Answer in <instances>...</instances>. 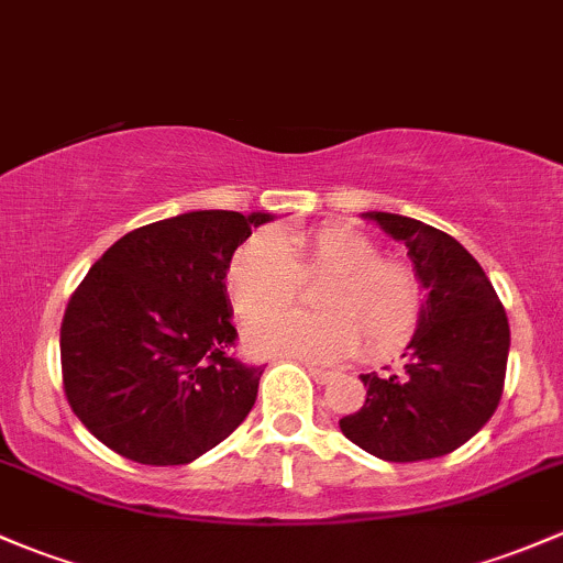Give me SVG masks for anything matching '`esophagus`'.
<instances>
[{
	"mask_svg": "<svg viewBox=\"0 0 563 563\" xmlns=\"http://www.w3.org/2000/svg\"><path fill=\"white\" fill-rule=\"evenodd\" d=\"M306 371H309V376L317 382V385H324V382L333 379V371L320 368V366H311V363H306Z\"/></svg>",
	"mask_w": 563,
	"mask_h": 563,
	"instance_id": "1",
	"label": "esophagus"
}]
</instances>
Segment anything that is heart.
<instances>
[{
	"mask_svg": "<svg viewBox=\"0 0 563 563\" xmlns=\"http://www.w3.org/2000/svg\"><path fill=\"white\" fill-rule=\"evenodd\" d=\"M325 279L316 294L322 316L277 312L249 324L246 341L263 355L328 363L350 355L382 357L409 341L420 317V279L411 265L382 257L379 246L350 224H322L292 235H254L228 265L235 314L283 308L300 283Z\"/></svg>",
	"mask_w": 563,
	"mask_h": 563,
	"instance_id": "obj_1",
	"label": "heart"
}]
</instances>
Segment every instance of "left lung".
<instances>
[{
	"mask_svg": "<svg viewBox=\"0 0 563 563\" xmlns=\"http://www.w3.org/2000/svg\"><path fill=\"white\" fill-rule=\"evenodd\" d=\"M404 241L428 298L404 366L363 374L366 404L339 426L350 442L393 463L428 461L466 444L501 401L509 322L494 284L453 235L398 213H366Z\"/></svg>",
	"mask_w": 563,
	"mask_h": 563,
	"instance_id": "obj_1",
	"label": "left lung"
}]
</instances>
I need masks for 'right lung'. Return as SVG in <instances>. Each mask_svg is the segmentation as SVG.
Instances as JSON below:
<instances>
[{"label":"right lung","instance_id":"right-lung-1","mask_svg":"<svg viewBox=\"0 0 563 563\" xmlns=\"http://www.w3.org/2000/svg\"><path fill=\"white\" fill-rule=\"evenodd\" d=\"M271 213L189 211L143 224L97 260L62 320V382L78 420L146 466L195 461L246 420L263 366L233 355L224 276Z\"/></svg>","mask_w":563,"mask_h":563}]
</instances>
